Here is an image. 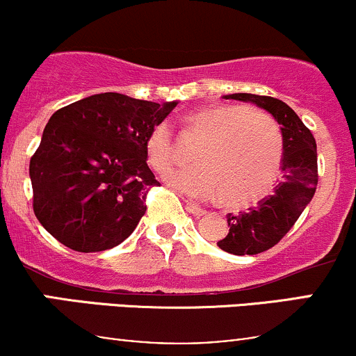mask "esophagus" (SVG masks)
I'll use <instances>...</instances> for the list:
<instances>
[{
  "mask_svg": "<svg viewBox=\"0 0 356 356\" xmlns=\"http://www.w3.org/2000/svg\"><path fill=\"white\" fill-rule=\"evenodd\" d=\"M186 209H187V212H191L192 216H195V218H201V216L206 214V211H204L202 207L195 206V204H192V202H186Z\"/></svg>",
  "mask_w": 356,
  "mask_h": 356,
  "instance_id": "obj_1",
  "label": "esophagus"
}]
</instances>
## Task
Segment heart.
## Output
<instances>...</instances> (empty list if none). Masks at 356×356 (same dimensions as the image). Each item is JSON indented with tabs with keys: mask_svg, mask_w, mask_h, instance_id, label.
Listing matches in <instances>:
<instances>
[{
	"mask_svg": "<svg viewBox=\"0 0 356 356\" xmlns=\"http://www.w3.org/2000/svg\"><path fill=\"white\" fill-rule=\"evenodd\" d=\"M186 132L204 138L195 164L170 175L169 184L189 197L222 195L229 207H246L268 195L283 165V136L268 113L243 105L216 104L187 112ZM145 159L150 169L167 175L175 162L174 132L159 122L145 137Z\"/></svg>",
	"mask_w": 356,
	"mask_h": 356,
	"instance_id": "b5f03b06",
	"label": "heart"
}]
</instances>
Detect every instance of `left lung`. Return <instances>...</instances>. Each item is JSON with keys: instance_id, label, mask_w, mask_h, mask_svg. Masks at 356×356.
<instances>
[{"instance_id": "obj_1", "label": "left lung", "mask_w": 356, "mask_h": 356, "mask_svg": "<svg viewBox=\"0 0 356 356\" xmlns=\"http://www.w3.org/2000/svg\"><path fill=\"white\" fill-rule=\"evenodd\" d=\"M224 99L252 102L268 110L283 134V179L256 207L227 214L229 232L218 243L222 251L236 256L259 254L284 238L313 199L318 184L316 140L295 110L275 97L232 93Z\"/></svg>"}]
</instances>
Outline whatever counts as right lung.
<instances>
[{"instance_id":"1","label":"right lung","mask_w":356,"mask_h":356,"mask_svg":"<svg viewBox=\"0 0 356 356\" xmlns=\"http://www.w3.org/2000/svg\"><path fill=\"white\" fill-rule=\"evenodd\" d=\"M175 105L107 92L53 113L30 161L35 216L53 238L99 252L132 234L147 192L161 186L147 165L145 137Z\"/></svg>"}]
</instances>
